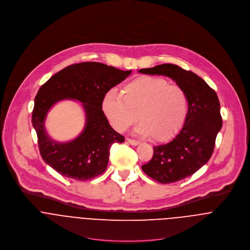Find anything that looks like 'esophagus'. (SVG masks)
Here are the masks:
<instances>
[{
	"mask_svg": "<svg viewBox=\"0 0 250 250\" xmlns=\"http://www.w3.org/2000/svg\"><path fill=\"white\" fill-rule=\"evenodd\" d=\"M127 142L132 145V146H138L140 144L139 141H136V140H133V139H127Z\"/></svg>",
	"mask_w": 250,
	"mask_h": 250,
	"instance_id": "obj_1",
	"label": "esophagus"
}]
</instances>
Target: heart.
I'll return each instance as SVG.
<instances>
[{"mask_svg": "<svg viewBox=\"0 0 250 250\" xmlns=\"http://www.w3.org/2000/svg\"><path fill=\"white\" fill-rule=\"evenodd\" d=\"M122 93L110 90L102 102L105 117L118 132L126 131L139 117L138 133L150 135L156 141H166L186 122L188 112L186 92L163 78H136L124 86Z\"/></svg>", "mask_w": 250, "mask_h": 250, "instance_id": "b5f03b06", "label": "heart"}]
</instances>
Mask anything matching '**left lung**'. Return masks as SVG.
<instances>
[{
	"mask_svg": "<svg viewBox=\"0 0 250 250\" xmlns=\"http://www.w3.org/2000/svg\"><path fill=\"white\" fill-rule=\"evenodd\" d=\"M139 72L171 78L187 94L188 112L180 132L167 144L153 146L152 158L143 171L161 184L191 176L210 159L217 134L222 128L216 92L199 76L178 65L164 63Z\"/></svg>",
	"mask_w": 250,
	"mask_h": 250,
	"instance_id": "8db88e82",
	"label": "left lung"
}]
</instances>
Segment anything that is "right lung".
<instances>
[{"label": "right lung", "instance_id": "1", "mask_svg": "<svg viewBox=\"0 0 250 250\" xmlns=\"http://www.w3.org/2000/svg\"><path fill=\"white\" fill-rule=\"evenodd\" d=\"M131 72L100 62H81L56 73L39 89L34 102L32 125L37 133L43 160L59 174L86 181L105 171L111 145L123 143L125 139L109 125L102 109L103 98ZM63 99L83 103L86 124L77 138L59 143L46 134L44 119L50 107Z\"/></svg>", "mask_w": 250, "mask_h": 250}]
</instances>
